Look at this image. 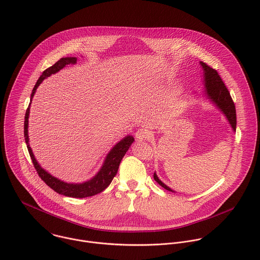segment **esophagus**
<instances>
[{
	"instance_id": "1",
	"label": "esophagus",
	"mask_w": 260,
	"mask_h": 260,
	"mask_svg": "<svg viewBox=\"0 0 260 260\" xmlns=\"http://www.w3.org/2000/svg\"><path fill=\"white\" fill-rule=\"evenodd\" d=\"M135 136H136V139L141 142V141H144V140H148L150 138V133H149V131L147 128L141 127V128H139L137 131Z\"/></svg>"
}]
</instances>
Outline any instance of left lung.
I'll use <instances>...</instances> for the list:
<instances>
[{
  "label": "left lung",
  "instance_id": "8db88e82",
  "mask_svg": "<svg viewBox=\"0 0 260 260\" xmlns=\"http://www.w3.org/2000/svg\"><path fill=\"white\" fill-rule=\"evenodd\" d=\"M201 66L204 69V83H205V94L211 101H213L226 115L227 119L229 120L233 131H236V109L235 104L232 100L229 90L227 89L226 85L224 84L223 80L221 79L218 72L208 66L206 62L201 61ZM154 179L165 189L175 192L166 184H164L154 173Z\"/></svg>",
  "mask_w": 260,
  "mask_h": 260
}]
</instances>
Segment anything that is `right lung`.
Segmentation results:
<instances>
[{"label": "right lung", "mask_w": 260, "mask_h": 260, "mask_svg": "<svg viewBox=\"0 0 260 260\" xmlns=\"http://www.w3.org/2000/svg\"><path fill=\"white\" fill-rule=\"evenodd\" d=\"M77 58L76 57H62L59 60H57L53 66L46 69L42 75L37 80L32 93H31V99L34 96V93L37 89V87L40 85V83L47 77H49L52 74L57 73L59 70L64 68L67 64H74L76 63ZM29 111H30V104L26 110L25 113V120H24V138L25 143L27 145V149L30 155V158L32 160V163L34 165V168L36 169L39 177L55 192L59 194H63L66 197L70 198H77V199H83L88 197H93L97 193H100L103 191L112 181L113 177L116 175L119 164L121 162V159L129 149L131 145L134 143L135 139L133 136H126L124 139H122L120 142H118L107 154L105 161L99 170V172L90 180L83 182V183H68L63 182L53 176H51L49 173H47L44 169L40 167V165L37 163L36 159L34 158V155L32 153V150L29 146V138H28V117H29Z\"/></svg>", "instance_id": "1"}]
</instances>
